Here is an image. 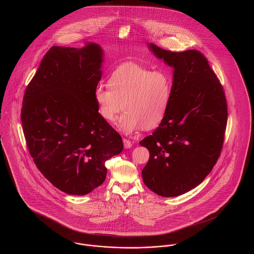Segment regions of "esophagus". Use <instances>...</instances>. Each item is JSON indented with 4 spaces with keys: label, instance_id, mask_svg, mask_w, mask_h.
Returning <instances> with one entry per match:
<instances>
[{
    "label": "esophagus",
    "instance_id": "obj_1",
    "mask_svg": "<svg viewBox=\"0 0 254 254\" xmlns=\"http://www.w3.org/2000/svg\"><path fill=\"white\" fill-rule=\"evenodd\" d=\"M123 142H124V146H125L126 148H130V147L132 146V143H131L129 140L126 139V138L123 139Z\"/></svg>",
    "mask_w": 254,
    "mask_h": 254
}]
</instances>
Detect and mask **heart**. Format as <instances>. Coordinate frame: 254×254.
<instances>
[{"label": "heart", "mask_w": 254, "mask_h": 254, "mask_svg": "<svg viewBox=\"0 0 254 254\" xmlns=\"http://www.w3.org/2000/svg\"><path fill=\"white\" fill-rule=\"evenodd\" d=\"M108 85H98L94 90L97 111L105 121H115L122 109L125 112L119 127L125 133L141 127L152 129L164 121L173 88V78L169 71L124 64L110 73Z\"/></svg>", "instance_id": "b5f03b06"}]
</instances>
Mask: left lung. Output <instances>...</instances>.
I'll return each instance as SVG.
<instances>
[{"instance_id":"obj_1","label":"left lung","mask_w":254,"mask_h":254,"mask_svg":"<svg viewBox=\"0 0 254 254\" xmlns=\"http://www.w3.org/2000/svg\"><path fill=\"white\" fill-rule=\"evenodd\" d=\"M149 47L174 73L168 113L140 142L149 151L142 175L154 193L174 197L201 184L215 166L225 140L228 104L223 85L199 50Z\"/></svg>"}]
</instances>
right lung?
<instances>
[{"mask_svg":"<svg viewBox=\"0 0 254 254\" xmlns=\"http://www.w3.org/2000/svg\"><path fill=\"white\" fill-rule=\"evenodd\" d=\"M102 49L52 47L24 91L21 121L28 151L54 187L72 195L106 180V162L123 150L117 132L98 113Z\"/></svg>","mask_w":254,"mask_h":254,"instance_id":"right-lung-1","label":"right lung"}]
</instances>
